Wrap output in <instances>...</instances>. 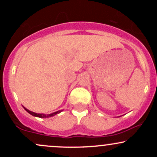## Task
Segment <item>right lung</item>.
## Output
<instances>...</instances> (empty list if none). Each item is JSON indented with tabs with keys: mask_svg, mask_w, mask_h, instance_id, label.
Masks as SVG:
<instances>
[{
	"mask_svg": "<svg viewBox=\"0 0 157 157\" xmlns=\"http://www.w3.org/2000/svg\"><path fill=\"white\" fill-rule=\"evenodd\" d=\"M23 109H24L26 111L28 112L29 113H30V114L32 115V116L34 117H40V118H48V117H53L55 116V115L57 114V113H60L61 111H63V110H60V111H55V112L54 113H49V114H44V113H35L33 112V111H29V110H28L26 108L24 107V106H23Z\"/></svg>",
	"mask_w": 157,
	"mask_h": 157,
	"instance_id": "add662e5",
	"label": "right lung"
}]
</instances>
